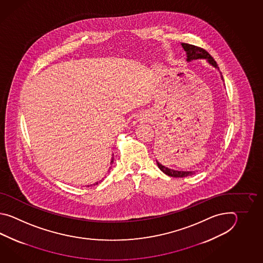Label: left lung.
Returning a JSON list of instances; mask_svg holds the SVG:
<instances>
[{"instance_id":"8db88e82","label":"left lung","mask_w":263,"mask_h":263,"mask_svg":"<svg viewBox=\"0 0 263 263\" xmlns=\"http://www.w3.org/2000/svg\"><path fill=\"white\" fill-rule=\"evenodd\" d=\"M183 49H184L186 53H187V61H192V60H196V59H207L208 62L216 68H218V65L216 61L213 59L212 55L208 52L207 50H204L203 48L197 47L195 45L187 44V43H181ZM223 79V77H222ZM158 167L162 170V172L166 174L167 176L173 177V178H184V177H188L191 175H194L196 173L195 171H177V170H173V169H169V168L165 167L162 165L161 163L157 162Z\"/></svg>"}]
</instances>
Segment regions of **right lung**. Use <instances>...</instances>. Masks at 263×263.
<instances>
[{
  "label": "right lung",
  "instance_id": "obj_1",
  "mask_svg": "<svg viewBox=\"0 0 263 263\" xmlns=\"http://www.w3.org/2000/svg\"><path fill=\"white\" fill-rule=\"evenodd\" d=\"M112 162H112H114V158H112V162ZM96 184H98V183H96Z\"/></svg>",
  "mask_w": 263,
  "mask_h": 263
}]
</instances>
